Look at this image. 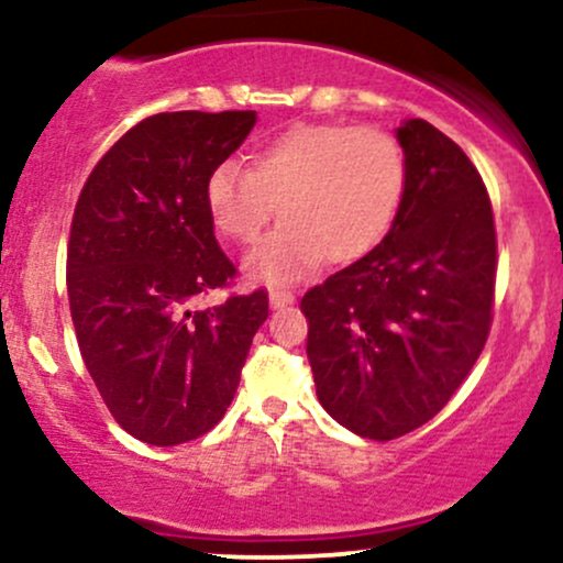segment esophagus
<instances>
[{"instance_id":"1","label":"esophagus","mask_w":563,"mask_h":563,"mask_svg":"<svg viewBox=\"0 0 563 563\" xmlns=\"http://www.w3.org/2000/svg\"><path fill=\"white\" fill-rule=\"evenodd\" d=\"M294 301H296V296L290 294V290H280V288L269 290V307H273V309L288 307V303H294Z\"/></svg>"}]
</instances>
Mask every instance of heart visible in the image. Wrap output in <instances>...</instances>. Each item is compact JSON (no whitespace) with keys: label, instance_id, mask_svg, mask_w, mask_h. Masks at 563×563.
I'll return each mask as SVG.
<instances>
[{"label":"heart","instance_id":"heart-1","mask_svg":"<svg viewBox=\"0 0 563 563\" xmlns=\"http://www.w3.org/2000/svg\"><path fill=\"white\" fill-rule=\"evenodd\" d=\"M407 185L399 140L378 126L296 124L256 147L249 172L224 161L206 179V209L232 243L273 235L245 262L269 286L301 280L322 262H357L384 241Z\"/></svg>","mask_w":563,"mask_h":563}]
</instances>
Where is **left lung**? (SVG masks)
I'll return each instance as SVG.
<instances>
[{
    "instance_id": "obj_1",
    "label": "left lung",
    "mask_w": 563,
    "mask_h": 563,
    "mask_svg": "<svg viewBox=\"0 0 563 563\" xmlns=\"http://www.w3.org/2000/svg\"><path fill=\"white\" fill-rule=\"evenodd\" d=\"M407 185L371 254L307 290V357L328 416L389 442L450 402L493 322V203L466 153L423 119L397 129Z\"/></svg>"
}]
</instances>
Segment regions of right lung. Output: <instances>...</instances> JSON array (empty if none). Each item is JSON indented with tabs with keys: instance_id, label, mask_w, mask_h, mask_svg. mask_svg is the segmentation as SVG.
<instances>
[{
	"instance_id": "1",
	"label": "right lung",
	"mask_w": 563,
	"mask_h": 563,
	"mask_svg": "<svg viewBox=\"0 0 563 563\" xmlns=\"http://www.w3.org/2000/svg\"><path fill=\"white\" fill-rule=\"evenodd\" d=\"M256 124L254 111L156 113L89 174L68 241V301L84 365L111 416L156 448L222 421L267 294L190 303L228 286L206 179Z\"/></svg>"
}]
</instances>
